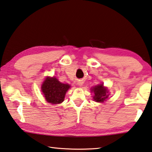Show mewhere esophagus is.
Here are the masks:
<instances>
[{"instance_id": "1", "label": "esophagus", "mask_w": 152, "mask_h": 152, "mask_svg": "<svg viewBox=\"0 0 152 152\" xmlns=\"http://www.w3.org/2000/svg\"><path fill=\"white\" fill-rule=\"evenodd\" d=\"M78 85H79V86H82V84H83V83H82V82H78Z\"/></svg>"}]
</instances>
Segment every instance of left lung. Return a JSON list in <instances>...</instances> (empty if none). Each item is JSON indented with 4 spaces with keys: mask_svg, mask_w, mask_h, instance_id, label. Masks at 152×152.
<instances>
[{
    "mask_svg": "<svg viewBox=\"0 0 152 152\" xmlns=\"http://www.w3.org/2000/svg\"><path fill=\"white\" fill-rule=\"evenodd\" d=\"M91 92H94L93 99L96 102H104L108 98V90L104 84H99L91 88Z\"/></svg>",
    "mask_w": 152,
    "mask_h": 152,
    "instance_id": "obj_1",
    "label": "left lung"
}]
</instances>
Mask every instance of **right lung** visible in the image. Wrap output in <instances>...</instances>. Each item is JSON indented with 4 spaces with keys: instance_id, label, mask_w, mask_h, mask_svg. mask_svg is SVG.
I'll list each match as a JSON object with an SVG mask.
<instances>
[{
    "instance_id": "add662e5",
    "label": "right lung",
    "mask_w": 152,
    "mask_h": 152,
    "mask_svg": "<svg viewBox=\"0 0 152 152\" xmlns=\"http://www.w3.org/2000/svg\"><path fill=\"white\" fill-rule=\"evenodd\" d=\"M70 88V85L61 83L56 77L48 76L43 82L41 90L48 103L58 104L64 101L66 93Z\"/></svg>"
}]
</instances>
